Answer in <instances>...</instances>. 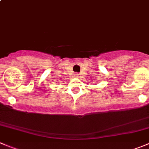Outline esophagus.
<instances>
[{"label": "esophagus", "instance_id": "1", "mask_svg": "<svg viewBox=\"0 0 149 149\" xmlns=\"http://www.w3.org/2000/svg\"><path fill=\"white\" fill-rule=\"evenodd\" d=\"M76 76H78V74H76Z\"/></svg>", "mask_w": 149, "mask_h": 149}]
</instances>
